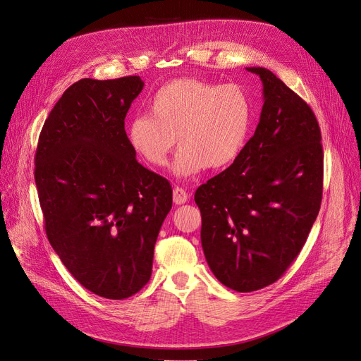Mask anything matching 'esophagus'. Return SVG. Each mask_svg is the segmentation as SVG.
<instances>
[{"label": "esophagus", "instance_id": "obj_1", "mask_svg": "<svg viewBox=\"0 0 361 361\" xmlns=\"http://www.w3.org/2000/svg\"><path fill=\"white\" fill-rule=\"evenodd\" d=\"M188 198H190V195H188V192L183 190V188H180V186L175 188V190H173L175 204H185L188 201Z\"/></svg>", "mask_w": 361, "mask_h": 361}]
</instances>
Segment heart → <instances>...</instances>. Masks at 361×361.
Returning <instances> with one entry per match:
<instances>
[{"mask_svg":"<svg viewBox=\"0 0 361 361\" xmlns=\"http://www.w3.org/2000/svg\"><path fill=\"white\" fill-rule=\"evenodd\" d=\"M251 120L245 92L233 83L175 79L149 101V114L129 120L128 142L154 167H163L178 142L173 173L194 176L205 167L229 166L241 152Z\"/></svg>","mask_w":361,"mask_h":361,"instance_id":"heart-1","label":"heart"}]
</instances>
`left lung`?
<instances>
[{"instance_id": "left-lung-1", "label": "left lung", "mask_w": 361, "mask_h": 361, "mask_svg": "<svg viewBox=\"0 0 361 361\" xmlns=\"http://www.w3.org/2000/svg\"><path fill=\"white\" fill-rule=\"evenodd\" d=\"M264 104L233 163L195 192L201 244L214 276L238 293L276 282L297 259L319 214L323 148L307 102L264 67Z\"/></svg>"}]
</instances>
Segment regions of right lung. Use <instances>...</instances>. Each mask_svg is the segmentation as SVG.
<instances>
[{"mask_svg":"<svg viewBox=\"0 0 361 361\" xmlns=\"http://www.w3.org/2000/svg\"><path fill=\"white\" fill-rule=\"evenodd\" d=\"M142 88L140 76L80 79L48 114L35 152L48 241L82 286L109 300L147 285L171 209L170 182L128 142L125 117Z\"/></svg>","mask_w":361,"mask_h":361,"instance_id":"obj_1","label":"right lung"}]
</instances>
